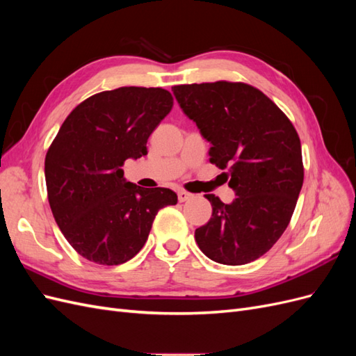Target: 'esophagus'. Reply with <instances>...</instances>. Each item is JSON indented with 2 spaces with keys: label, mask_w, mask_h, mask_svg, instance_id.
Segmentation results:
<instances>
[{
  "label": "esophagus",
  "mask_w": 356,
  "mask_h": 356,
  "mask_svg": "<svg viewBox=\"0 0 356 356\" xmlns=\"http://www.w3.org/2000/svg\"><path fill=\"white\" fill-rule=\"evenodd\" d=\"M191 197H193L191 193H188V191H186V190H179V191H178V200H179V202H187V200H190Z\"/></svg>",
  "instance_id": "34e87169"
}]
</instances>
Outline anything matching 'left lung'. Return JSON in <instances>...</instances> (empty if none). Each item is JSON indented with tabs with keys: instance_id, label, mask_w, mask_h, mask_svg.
I'll list each match as a JSON object with an SVG mask.
<instances>
[{
	"instance_id": "obj_1",
	"label": "left lung",
	"mask_w": 356,
	"mask_h": 356,
	"mask_svg": "<svg viewBox=\"0 0 356 356\" xmlns=\"http://www.w3.org/2000/svg\"><path fill=\"white\" fill-rule=\"evenodd\" d=\"M172 92L211 144V163L229 170L238 196L227 204L207 195L212 217L195 232L200 251L220 264L251 263L281 238L296 209L305 178L297 131L250 84H181Z\"/></svg>"
}]
</instances>
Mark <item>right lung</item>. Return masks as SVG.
Segmentation results:
<instances>
[{"instance_id":"obj_1","label":"right lung","mask_w":356,"mask_h":356,"mask_svg":"<svg viewBox=\"0 0 356 356\" xmlns=\"http://www.w3.org/2000/svg\"><path fill=\"white\" fill-rule=\"evenodd\" d=\"M174 105L160 88H118L75 106L46 154L47 197L56 224L86 260L123 264L148 239L159 209L177 204L169 188L123 177L124 161L147 154V139Z\"/></svg>"}]
</instances>
